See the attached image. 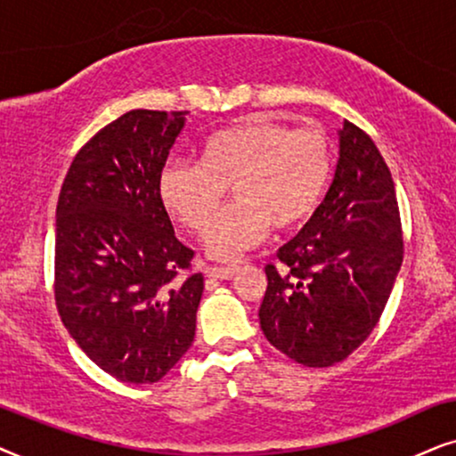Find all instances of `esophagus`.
<instances>
[{"label":"esophagus","instance_id":"esophagus-1","mask_svg":"<svg viewBox=\"0 0 456 456\" xmlns=\"http://www.w3.org/2000/svg\"><path fill=\"white\" fill-rule=\"evenodd\" d=\"M235 273H238V266L232 265V266H208L206 269V275L212 277V279H232Z\"/></svg>","mask_w":456,"mask_h":456}]
</instances>
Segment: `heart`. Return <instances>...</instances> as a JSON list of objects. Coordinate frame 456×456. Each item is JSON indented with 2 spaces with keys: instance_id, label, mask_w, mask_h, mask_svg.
<instances>
[{
  "instance_id": "obj_1",
  "label": "heart",
  "mask_w": 456,
  "mask_h": 456,
  "mask_svg": "<svg viewBox=\"0 0 456 456\" xmlns=\"http://www.w3.org/2000/svg\"><path fill=\"white\" fill-rule=\"evenodd\" d=\"M331 179V148L317 129H291L248 118L198 145L196 165L171 160L158 179L165 210L204 232L229 186L234 202L204 235L212 258L232 260L256 246L269 227H298L323 200Z\"/></svg>"
}]
</instances>
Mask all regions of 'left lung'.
I'll return each mask as SVG.
<instances>
[{"mask_svg":"<svg viewBox=\"0 0 456 456\" xmlns=\"http://www.w3.org/2000/svg\"><path fill=\"white\" fill-rule=\"evenodd\" d=\"M327 196L265 266V338L305 367H331L369 338L403 265L396 191L371 137L344 120Z\"/></svg>","mask_w":456,"mask_h":456,"instance_id":"1","label":"left lung"}]
</instances>
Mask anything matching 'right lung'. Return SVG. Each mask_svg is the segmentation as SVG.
I'll use <instances>...</instances> for the list:
<instances>
[{
  "label": "right lung",
  "mask_w": 456,
  "mask_h": 456,
  "mask_svg": "<svg viewBox=\"0 0 456 456\" xmlns=\"http://www.w3.org/2000/svg\"><path fill=\"white\" fill-rule=\"evenodd\" d=\"M190 112L131 110L83 145L56 208V306L85 354L126 384H156L196 336L204 291L158 179Z\"/></svg>",
  "instance_id": "add662e5"
}]
</instances>
